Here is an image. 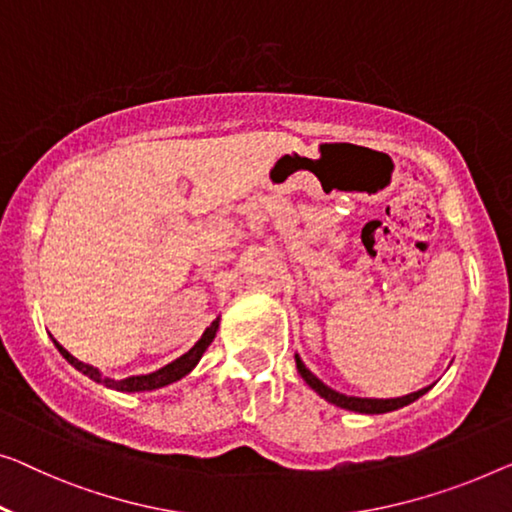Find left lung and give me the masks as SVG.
<instances>
[{"label": "left lung", "mask_w": 512, "mask_h": 512, "mask_svg": "<svg viewBox=\"0 0 512 512\" xmlns=\"http://www.w3.org/2000/svg\"><path fill=\"white\" fill-rule=\"evenodd\" d=\"M296 370L301 372V377L305 379V384H308L312 391L317 395H322L326 402L335 404V407L340 409H349V411H358V414H386V411H395L400 407H407L414 400L421 398L427 391H430L432 386H425L421 391L416 393H409V395H402V398H388V400H379V398H354V395H345V393H338L333 391L331 386H326L322 379H317L312 372L305 368V363L301 361V356L296 354Z\"/></svg>", "instance_id": "obj_1"}]
</instances>
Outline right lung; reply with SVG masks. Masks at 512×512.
<instances>
[{"mask_svg":"<svg viewBox=\"0 0 512 512\" xmlns=\"http://www.w3.org/2000/svg\"><path fill=\"white\" fill-rule=\"evenodd\" d=\"M218 326H220V317L213 319L209 329L202 333V338L197 340L195 345L190 347L186 354L179 356L177 361L167 363L165 368H160V370H156V372H149V375H137V377H126V379H110V377H103L101 370L94 368V365H87V363L78 361V358H75L73 354H68L66 349L61 347L57 340H55V347L59 349V354L64 356L68 363L73 365L75 370H80L82 375H87L89 379H94L96 384H103V386L114 388V391H121V393H142V391H156V388H163V386H167V384H174V381H179V379L186 377L188 372L193 370L197 363H200L202 354L207 352V347L211 345L213 338H216Z\"/></svg>","mask_w":512,"mask_h":512,"instance_id":"right-lung-1","label":"right lung"}]
</instances>
